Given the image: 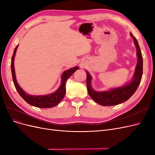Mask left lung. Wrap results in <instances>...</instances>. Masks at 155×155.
I'll return each instance as SVG.
<instances>
[{"label": "left lung", "instance_id": "left-lung-1", "mask_svg": "<svg viewBox=\"0 0 155 155\" xmlns=\"http://www.w3.org/2000/svg\"><path fill=\"white\" fill-rule=\"evenodd\" d=\"M130 36L134 39V44L137 46L138 55V63L134 74L133 80L127 85L121 87L112 89L109 91L96 92L91 87V76L87 72V86L88 94L92 100L103 106H112L118 105L121 103L128 100L132 96L141 81L143 74V58L139 45L137 39L130 33Z\"/></svg>", "mask_w": 155, "mask_h": 155}]
</instances>
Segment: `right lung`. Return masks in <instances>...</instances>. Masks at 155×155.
Returning <instances> with one entry per match:
<instances>
[{"mask_svg": "<svg viewBox=\"0 0 155 155\" xmlns=\"http://www.w3.org/2000/svg\"><path fill=\"white\" fill-rule=\"evenodd\" d=\"M18 48V45L14 49L13 54L12 58L11 63V70L12 74V78L14 85L19 95L24 99L28 104L39 108H51L55 105H57L59 103L63 100L66 93V87L65 84L67 79L70 77L71 75L74 73L79 68L78 67H76L70 68L67 71L64 72L62 75V82L60 87L52 94H50L48 95L45 96H30L26 94L22 89L18 85L17 81L16 80L15 74V68H14V58L16 53L17 48Z\"/></svg>", "mask_w": 155, "mask_h": 155, "instance_id": "1", "label": "right lung"}]
</instances>
